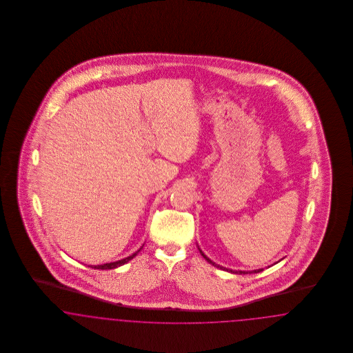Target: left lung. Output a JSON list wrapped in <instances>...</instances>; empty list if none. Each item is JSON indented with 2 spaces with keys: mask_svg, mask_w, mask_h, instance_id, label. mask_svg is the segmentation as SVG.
I'll return each mask as SVG.
<instances>
[{
  "mask_svg": "<svg viewBox=\"0 0 353 353\" xmlns=\"http://www.w3.org/2000/svg\"><path fill=\"white\" fill-rule=\"evenodd\" d=\"M200 250V249H199ZM200 252H201L202 256L209 262V263H212L213 266H216V268H219V269L225 270V271H229V272H233V274H252V272H261V271H263V269H258V270H254V271H233V270L230 269H226V268H222V266H219V265H216L212 259H209L203 252L200 250Z\"/></svg>",
  "mask_w": 353,
  "mask_h": 353,
  "instance_id": "8db88e82",
  "label": "left lung"
}]
</instances>
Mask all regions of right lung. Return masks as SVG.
Listing matches in <instances>:
<instances>
[{
  "instance_id": "add662e5",
  "label": "right lung",
  "mask_w": 353,
  "mask_h": 353,
  "mask_svg": "<svg viewBox=\"0 0 353 353\" xmlns=\"http://www.w3.org/2000/svg\"><path fill=\"white\" fill-rule=\"evenodd\" d=\"M143 248H140V250H141ZM140 250H137V252H134L132 255H130V256H127V258H124V259H120V261H117V262H111V263H104V265H98V266H94V269L98 270H111V269H117L119 266H123V265H125L127 262H130L131 259H134V256L137 255V252H140Z\"/></svg>"
}]
</instances>
